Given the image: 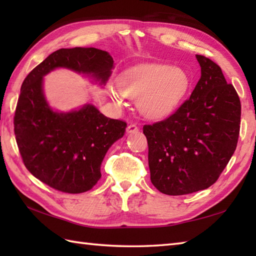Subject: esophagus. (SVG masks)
<instances>
[{
	"label": "esophagus",
	"mask_w": 256,
	"mask_h": 256,
	"mask_svg": "<svg viewBox=\"0 0 256 256\" xmlns=\"http://www.w3.org/2000/svg\"><path fill=\"white\" fill-rule=\"evenodd\" d=\"M138 131V128L136 124H130L126 128V132L128 133H136Z\"/></svg>",
	"instance_id": "obj_1"
}]
</instances>
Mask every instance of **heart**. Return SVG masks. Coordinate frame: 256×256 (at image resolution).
<instances>
[{
    "label": "heart",
    "mask_w": 256,
    "mask_h": 256,
    "mask_svg": "<svg viewBox=\"0 0 256 256\" xmlns=\"http://www.w3.org/2000/svg\"><path fill=\"white\" fill-rule=\"evenodd\" d=\"M190 78L184 69L162 64H138L124 72L118 79L122 94L138 99V108L145 116L165 118L186 96ZM114 96H118L113 92Z\"/></svg>",
    "instance_id": "obj_1"
}]
</instances>
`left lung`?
Segmentation results:
<instances>
[{
  "label": "left lung",
  "mask_w": 256,
  "mask_h": 256,
  "mask_svg": "<svg viewBox=\"0 0 256 256\" xmlns=\"http://www.w3.org/2000/svg\"><path fill=\"white\" fill-rule=\"evenodd\" d=\"M201 77L172 116L145 124L150 182L170 196L192 194L218 180L236 148L241 102L211 59L196 55Z\"/></svg>",
  "instance_id": "1"
}]
</instances>
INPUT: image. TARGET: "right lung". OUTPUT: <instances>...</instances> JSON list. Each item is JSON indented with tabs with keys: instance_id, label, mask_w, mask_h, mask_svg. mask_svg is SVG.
I'll return each mask as SVG.
<instances>
[{
	"instance_id": "right-lung-1",
	"label": "right lung",
	"mask_w": 256,
	"mask_h": 256,
	"mask_svg": "<svg viewBox=\"0 0 256 256\" xmlns=\"http://www.w3.org/2000/svg\"><path fill=\"white\" fill-rule=\"evenodd\" d=\"M58 67L92 74L106 84L113 59L94 47L54 52L27 74L15 108L14 133L25 167L58 192L80 194L101 178V162L128 125L106 118L91 104L79 111L54 112L42 94V77Z\"/></svg>"
}]
</instances>
